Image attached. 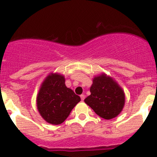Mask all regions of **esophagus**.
Segmentation results:
<instances>
[{"label": "esophagus", "instance_id": "34e87169", "mask_svg": "<svg viewBox=\"0 0 157 157\" xmlns=\"http://www.w3.org/2000/svg\"><path fill=\"white\" fill-rule=\"evenodd\" d=\"M80 98H81L82 101H84V99H85V95H84V94H82V95H80Z\"/></svg>", "mask_w": 157, "mask_h": 157}]
</instances>
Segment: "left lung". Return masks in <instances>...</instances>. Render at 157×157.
Segmentation results:
<instances>
[{"label":"left lung","instance_id":"left-lung-1","mask_svg":"<svg viewBox=\"0 0 157 157\" xmlns=\"http://www.w3.org/2000/svg\"><path fill=\"white\" fill-rule=\"evenodd\" d=\"M91 94L84 101L97 115L105 120L116 117L125 105V94L119 84L105 73L93 78Z\"/></svg>","mask_w":157,"mask_h":157}]
</instances>
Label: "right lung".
I'll return each instance as SVG.
<instances>
[{
	"instance_id": "right-lung-1",
	"label": "right lung",
	"mask_w": 157,
	"mask_h": 157,
	"mask_svg": "<svg viewBox=\"0 0 157 157\" xmlns=\"http://www.w3.org/2000/svg\"><path fill=\"white\" fill-rule=\"evenodd\" d=\"M81 101L79 96L65 85V78L50 73L41 83L37 96V109L47 123L59 125L68 117Z\"/></svg>"
}]
</instances>
